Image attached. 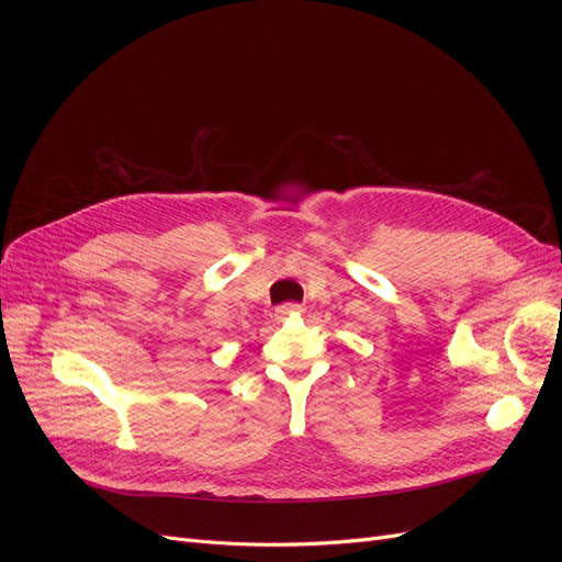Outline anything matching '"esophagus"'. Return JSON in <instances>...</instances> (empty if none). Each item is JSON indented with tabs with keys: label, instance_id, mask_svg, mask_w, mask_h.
Wrapping results in <instances>:
<instances>
[{
	"label": "esophagus",
	"instance_id": "34e87169",
	"mask_svg": "<svg viewBox=\"0 0 562 562\" xmlns=\"http://www.w3.org/2000/svg\"><path fill=\"white\" fill-rule=\"evenodd\" d=\"M300 312H302V307H300L297 302H285V304H281V307H277V318L285 321V318H291V316H295Z\"/></svg>",
	"mask_w": 562,
	"mask_h": 562
}]
</instances>
